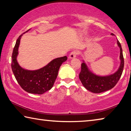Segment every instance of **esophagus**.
Returning a JSON list of instances; mask_svg holds the SVG:
<instances>
[{
    "instance_id": "34e87169",
    "label": "esophagus",
    "mask_w": 131,
    "mask_h": 131,
    "mask_svg": "<svg viewBox=\"0 0 131 131\" xmlns=\"http://www.w3.org/2000/svg\"><path fill=\"white\" fill-rule=\"evenodd\" d=\"M78 54H79V51H73L71 52L69 56V58L70 59L74 58L75 57H76L77 55Z\"/></svg>"
}]
</instances>
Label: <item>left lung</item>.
Listing matches in <instances>:
<instances>
[{"label": "left lung", "instance_id": "obj_1", "mask_svg": "<svg viewBox=\"0 0 131 131\" xmlns=\"http://www.w3.org/2000/svg\"><path fill=\"white\" fill-rule=\"evenodd\" d=\"M112 35L114 34H112ZM117 44L120 48L119 59L121 63L118 70L114 74L106 76H99L92 73L88 69L85 63H81V69L79 74V79L82 84L87 90L93 93H101L113 88L120 79L123 73L124 61L121 44L117 40Z\"/></svg>", "mask_w": 131, "mask_h": 131}]
</instances>
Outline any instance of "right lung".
<instances>
[{"instance_id":"1","label":"right lung","mask_w":131,"mask_h":131,"mask_svg":"<svg viewBox=\"0 0 131 131\" xmlns=\"http://www.w3.org/2000/svg\"><path fill=\"white\" fill-rule=\"evenodd\" d=\"M22 36L23 35H21L17 39L13 49L12 57L13 72L18 83L24 90L30 94H43L51 89L57 77L59 68L62 63L67 60L68 58L66 56L57 58L38 70L24 69L19 65L17 61Z\"/></svg>"}]
</instances>
